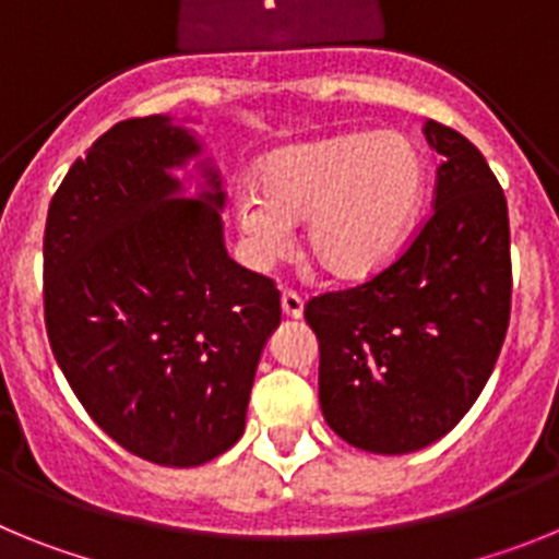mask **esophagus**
<instances>
[{
	"label": "esophagus",
	"mask_w": 559,
	"mask_h": 559,
	"mask_svg": "<svg viewBox=\"0 0 559 559\" xmlns=\"http://www.w3.org/2000/svg\"><path fill=\"white\" fill-rule=\"evenodd\" d=\"M280 305H283L285 319H302L305 302H302V296H299V294H294V290H285L283 299H280Z\"/></svg>",
	"instance_id": "34e87169"
}]
</instances>
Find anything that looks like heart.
<instances>
[{"mask_svg": "<svg viewBox=\"0 0 559 559\" xmlns=\"http://www.w3.org/2000/svg\"><path fill=\"white\" fill-rule=\"evenodd\" d=\"M257 192L231 199L246 263L265 271L302 224L305 254L335 283H367L406 249L428 187L426 153L400 131H344L271 151Z\"/></svg>", "mask_w": 559, "mask_h": 559, "instance_id": "obj_1", "label": "heart"}]
</instances>
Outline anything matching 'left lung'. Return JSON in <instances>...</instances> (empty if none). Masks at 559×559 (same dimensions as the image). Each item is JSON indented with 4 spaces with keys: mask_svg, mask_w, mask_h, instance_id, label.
Returning a JSON list of instances; mask_svg holds the SVG:
<instances>
[{
    "mask_svg": "<svg viewBox=\"0 0 559 559\" xmlns=\"http://www.w3.org/2000/svg\"><path fill=\"white\" fill-rule=\"evenodd\" d=\"M431 218L369 283L316 296L319 403L344 442L400 456L445 437L490 380L510 324V215L478 147L428 120Z\"/></svg>",
    "mask_w": 559,
    "mask_h": 559,
    "instance_id": "1",
    "label": "left lung"
}]
</instances>
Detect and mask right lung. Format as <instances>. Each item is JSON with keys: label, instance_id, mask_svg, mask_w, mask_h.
I'll list each match as a JSON object with an SVG mask.
<instances>
[{"label": "right lung", "instance_id": "1", "mask_svg": "<svg viewBox=\"0 0 559 559\" xmlns=\"http://www.w3.org/2000/svg\"><path fill=\"white\" fill-rule=\"evenodd\" d=\"M190 122H117L69 167L44 229L58 367L117 445L165 467L204 464L243 437L280 328L271 280L226 251L221 173Z\"/></svg>", "mask_w": 559, "mask_h": 559}]
</instances>
